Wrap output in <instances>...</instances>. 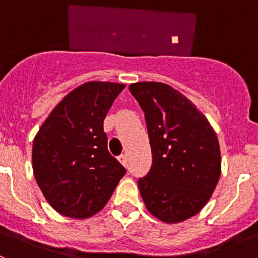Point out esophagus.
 <instances>
[{"label":"esophagus","mask_w":258,"mask_h":258,"mask_svg":"<svg viewBox=\"0 0 258 258\" xmlns=\"http://www.w3.org/2000/svg\"><path fill=\"white\" fill-rule=\"evenodd\" d=\"M118 161H120V163L122 164V165L124 166H127V157H126V155H120V156H118Z\"/></svg>","instance_id":"esophagus-1"}]
</instances>
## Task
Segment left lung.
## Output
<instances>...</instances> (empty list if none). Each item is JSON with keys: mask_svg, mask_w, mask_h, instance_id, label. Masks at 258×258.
Here are the masks:
<instances>
[{"mask_svg": "<svg viewBox=\"0 0 258 258\" xmlns=\"http://www.w3.org/2000/svg\"><path fill=\"white\" fill-rule=\"evenodd\" d=\"M129 90L145 113L151 145V168L138 178L146 208L168 223L192 217L220 179L217 136L202 112L172 86L143 81Z\"/></svg>", "mask_w": 258, "mask_h": 258, "instance_id": "8db88e82", "label": "left lung"}]
</instances>
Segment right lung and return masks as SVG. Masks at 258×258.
Listing matches in <instances>:
<instances>
[{"label":"right lung","mask_w":258,"mask_h":258,"mask_svg":"<svg viewBox=\"0 0 258 258\" xmlns=\"http://www.w3.org/2000/svg\"><path fill=\"white\" fill-rule=\"evenodd\" d=\"M124 84L89 81L54 108L33 141V173L52 208L71 218L101 211L126 169L107 149L103 121Z\"/></svg>","instance_id":"add662e5"}]
</instances>
